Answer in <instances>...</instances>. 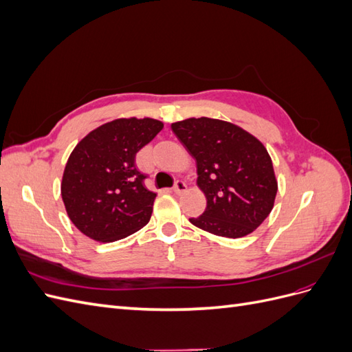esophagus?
I'll list each match as a JSON object with an SVG mask.
<instances>
[{
	"mask_svg": "<svg viewBox=\"0 0 352 352\" xmlns=\"http://www.w3.org/2000/svg\"><path fill=\"white\" fill-rule=\"evenodd\" d=\"M184 190H186V184L184 182V180H180V179H177L176 182H175V186H173V192L175 194H182Z\"/></svg>",
	"mask_w": 352,
	"mask_h": 352,
	"instance_id": "esophagus-1",
	"label": "esophagus"
}]
</instances>
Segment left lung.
<instances>
[{
    "instance_id": "1",
    "label": "left lung",
    "mask_w": 352,
    "mask_h": 352,
    "mask_svg": "<svg viewBox=\"0 0 352 352\" xmlns=\"http://www.w3.org/2000/svg\"><path fill=\"white\" fill-rule=\"evenodd\" d=\"M172 131L195 158L197 184L207 207L189 221L226 238H242L270 214L278 182L264 145L241 127L208 117L172 124Z\"/></svg>"
}]
</instances>
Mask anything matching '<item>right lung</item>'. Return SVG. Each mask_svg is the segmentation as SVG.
<instances>
[{"mask_svg":"<svg viewBox=\"0 0 352 352\" xmlns=\"http://www.w3.org/2000/svg\"><path fill=\"white\" fill-rule=\"evenodd\" d=\"M163 129L154 119H117L87 135L70 154L61 197L73 225L100 242H114L150 221L155 194L135 164L136 153Z\"/></svg>","mask_w":352,"mask_h":352,"instance_id":"right-lung-1","label":"right lung"}]
</instances>
